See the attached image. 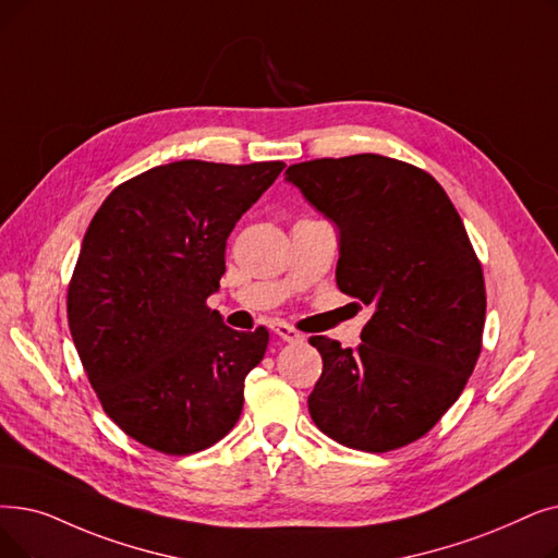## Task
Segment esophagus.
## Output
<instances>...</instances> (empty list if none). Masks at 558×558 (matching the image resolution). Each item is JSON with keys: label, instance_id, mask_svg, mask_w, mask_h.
I'll list each match as a JSON object with an SVG mask.
<instances>
[{"label": "esophagus", "instance_id": "obj_1", "mask_svg": "<svg viewBox=\"0 0 558 558\" xmlns=\"http://www.w3.org/2000/svg\"><path fill=\"white\" fill-rule=\"evenodd\" d=\"M274 335H276L278 339H282V342H289V344H292V342H301V339H303V335H301L296 328H292L289 324H282V322L274 326Z\"/></svg>", "mask_w": 558, "mask_h": 558}]
</instances>
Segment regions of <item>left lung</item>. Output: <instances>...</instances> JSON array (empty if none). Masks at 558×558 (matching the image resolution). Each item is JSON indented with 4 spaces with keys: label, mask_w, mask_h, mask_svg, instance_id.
Wrapping results in <instances>:
<instances>
[{
    "label": "left lung",
    "mask_w": 558,
    "mask_h": 558,
    "mask_svg": "<svg viewBox=\"0 0 558 558\" xmlns=\"http://www.w3.org/2000/svg\"><path fill=\"white\" fill-rule=\"evenodd\" d=\"M284 180L339 230V292L374 310L357 349L310 337L324 360L312 422L372 453L420 440L481 353L486 284L463 221L426 171L390 157L303 161Z\"/></svg>",
    "instance_id": "1"
}]
</instances>
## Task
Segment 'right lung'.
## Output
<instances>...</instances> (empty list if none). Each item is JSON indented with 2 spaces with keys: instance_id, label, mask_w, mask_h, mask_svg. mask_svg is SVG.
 <instances>
[{
  "instance_id": "1",
  "label": "right lung",
  "mask_w": 558,
  "mask_h": 558,
  "mask_svg": "<svg viewBox=\"0 0 558 558\" xmlns=\"http://www.w3.org/2000/svg\"><path fill=\"white\" fill-rule=\"evenodd\" d=\"M282 168L173 161L116 186L95 211L68 326L105 413L136 442L186 456L236 424L269 330L228 328L207 299L232 228Z\"/></svg>"
}]
</instances>
